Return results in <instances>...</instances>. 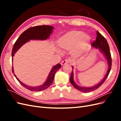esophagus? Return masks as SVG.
Masks as SVG:
<instances>
[{
    "instance_id": "1",
    "label": "esophagus",
    "mask_w": 121,
    "mask_h": 121,
    "mask_svg": "<svg viewBox=\"0 0 121 121\" xmlns=\"http://www.w3.org/2000/svg\"><path fill=\"white\" fill-rule=\"evenodd\" d=\"M68 63H69V60L66 59V60H64L63 61L61 62V65H64L65 64H68Z\"/></svg>"
}]
</instances>
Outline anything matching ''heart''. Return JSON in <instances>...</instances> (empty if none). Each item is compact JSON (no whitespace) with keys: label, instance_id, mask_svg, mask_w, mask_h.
Wrapping results in <instances>:
<instances>
[{"label":"heart","instance_id":"1","mask_svg":"<svg viewBox=\"0 0 121 121\" xmlns=\"http://www.w3.org/2000/svg\"><path fill=\"white\" fill-rule=\"evenodd\" d=\"M90 37L88 34L83 33L78 30H72L62 35L57 40L58 45L60 48L65 50L72 51V56L75 57H78L85 52ZM60 53V50H57Z\"/></svg>","mask_w":121,"mask_h":121}]
</instances>
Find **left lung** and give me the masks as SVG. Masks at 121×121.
Listing matches in <instances>:
<instances>
[{
	"instance_id": "left-lung-1",
	"label": "left lung",
	"mask_w": 121,
	"mask_h": 121,
	"mask_svg": "<svg viewBox=\"0 0 121 121\" xmlns=\"http://www.w3.org/2000/svg\"><path fill=\"white\" fill-rule=\"evenodd\" d=\"M96 39L95 40V41H94L92 43V46L94 48L99 49L100 52L105 56L106 60H107L108 62V69L104 79H102L99 83L93 86L89 87L80 86L75 82L74 80V72H73V69L72 74L71 75V77L70 79H69V81H70L72 85L74 86L76 89L83 92H91V91H92L98 89V88L104 83L106 79L107 78L111 69L112 57L111 52H109V47L108 44V43L107 41V40L105 39V38L97 31H96ZM73 68L74 67H72V69H73Z\"/></svg>"
}]
</instances>
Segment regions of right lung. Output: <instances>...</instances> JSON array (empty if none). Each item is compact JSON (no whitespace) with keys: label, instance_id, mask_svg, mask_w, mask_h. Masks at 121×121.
I'll return each mask as SVG.
<instances>
[{"label":"right lung","instance_id":"add662e5","mask_svg":"<svg viewBox=\"0 0 121 121\" xmlns=\"http://www.w3.org/2000/svg\"><path fill=\"white\" fill-rule=\"evenodd\" d=\"M53 28V27L48 25L37 26L29 28L27 30L24 31L18 38L13 45L12 53V61H13V56H14V54L26 43L30 41L31 40H45L49 38L50 34H52ZM61 67V66L60 64L54 65L50 71L48 77L43 84L40 86L34 87L27 85L26 84L20 81V80L14 74L13 67H12V72L20 83L26 88L32 91H40L47 89L52 85L54 78L55 74Z\"/></svg>","mask_w":121,"mask_h":121}]
</instances>
